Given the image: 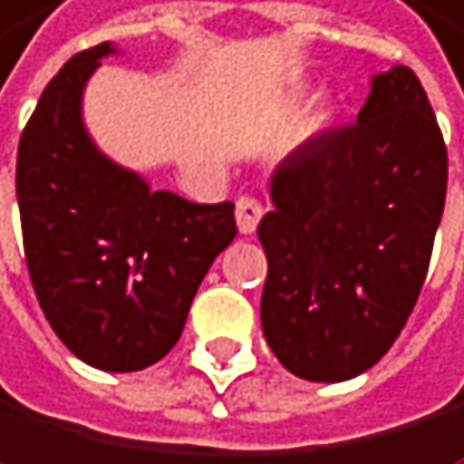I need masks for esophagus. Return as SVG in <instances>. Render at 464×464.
<instances>
[{"label": "esophagus", "mask_w": 464, "mask_h": 464, "mask_svg": "<svg viewBox=\"0 0 464 464\" xmlns=\"http://www.w3.org/2000/svg\"><path fill=\"white\" fill-rule=\"evenodd\" d=\"M263 213H266V208H263V201H259L256 196H239V201H237V225H239V234H245V237L254 234L259 219H263Z\"/></svg>", "instance_id": "esophagus-1"}]
</instances>
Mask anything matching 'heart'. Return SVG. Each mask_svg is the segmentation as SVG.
<instances>
[{
	"label": "heart",
	"mask_w": 464,
	"mask_h": 464,
	"mask_svg": "<svg viewBox=\"0 0 464 464\" xmlns=\"http://www.w3.org/2000/svg\"><path fill=\"white\" fill-rule=\"evenodd\" d=\"M326 123H329V111H314V115L303 123L300 135H303V138H305V135H312V132H317V130H324Z\"/></svg>",
	"instance_id": "heart-1"
}]
</instances>
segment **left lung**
I'll return each mask as SVG.
<instances>
[{
  "label": "left lung",
  "mask_w": 464,
  "mask_h": 464,
  "mask_svg": "<svg viewBox=\"0 0 464 464\" xmlns=\"http://www.w3.org/2000/svg\"><path fill=\"white\" fill-rule=\"evenodd\" d=\"M448 150L407 65L372 77L349 126L291 152L256 234L268 256L263 332L305 381H346L387 355L428 277Z\"/></svg>",
  "instance_id": "left-lung-1"
}]
</instances>
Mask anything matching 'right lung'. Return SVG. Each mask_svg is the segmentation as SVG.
<instances>
[{
    "label": "right lung",
    "instance_id": "add662e5",
    "mask_svg": "<svg viewBox=\"0 0 464 464\" xmlns=\"http://www.w3.org/2000/svg\"><path fill=\"white\" fill-rule=\"evenodd\" d=\"M109 43L74 54L45 86L16 152L28 274L57 338L89 367L135 372L181 338L213 259L237 237L234 201L150 190L94 147L83 89Z\"/></svg>",
    "mask_w": 464,
    "mask_h": 464
}]
</instances>
